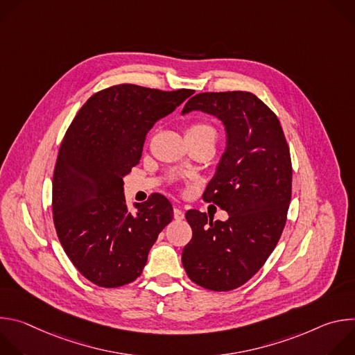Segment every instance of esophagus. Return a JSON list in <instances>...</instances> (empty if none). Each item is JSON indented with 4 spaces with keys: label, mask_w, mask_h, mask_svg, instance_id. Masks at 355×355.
Masks as SVG:
<instances>
[{
    "label": "esophagus",
    "mask_w": 355,
    "mask_h": 355,
    "mask_svg": "<svg viewBox=\"0 0 355 355\" xmlns=\"http://www.w3.org/2000/svg\"><path fill=\"white\" fill-rule=\"evenodd\" d=\"M174 219H177V220H182V219H184V212H182V209L174 208Z\"/></svg>",
    "instance_id": "1"
}]
</instances>
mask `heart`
<instances>
[{
	"label": "heart",
	"instance_id": "1",
	"mask_svg": "<svg viewBox=\"0 0 355 355\" xmlns=\"http://www.w3.org/2000/svg\"><path fill=\"white\" fill-rule=\"evenodd\" d=\"M187 137H193V139L209 137L216 140V129L208 122H195L187 130Z\"/></svg>",
	"mask_w": 355,
	"mask_h": 355
}]
</instances>
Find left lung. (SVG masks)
<instances>
[{
  "instance_id": "8db88e82",
  "label": "left lung",
  "mask_w": 355,
  "mask_h": 355,
  "mask_svg": "<svg viewBox=\"0 0 355 355\" xmlns=\"http://www.w3.org/2000/svg\"><path fill=\"white\" fill-rule=\"evenodd\" d=\"M191 111L211 114L226 128V151L202 199L229 219L188 211L192 239L182 250V266L196 285L232 291L257 274L285 227L292 195L289 146L277 115L251 92H200L182 114Z\"/></svg>"
}]
</instances>
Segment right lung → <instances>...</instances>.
<instances>
[{"mask_svg": "<svg viewBox=\"0 0 355 355\" xmlns=\"http://www.w3.org/2000/svg\"><path fill=\"white\" fill-rule=\"evenodd\" d=\"M192 94L112 85L88 98L69 126L53 173V222L67 257L92 284L133 282L173 220L162 193H151L130 212L123 177L139 163L147 132Z\"/></svg>", "mask_w": 355, "mask_h": 355, "instance_id": "obj_1", "label": "right lung"}]
</instances>
